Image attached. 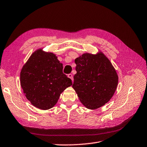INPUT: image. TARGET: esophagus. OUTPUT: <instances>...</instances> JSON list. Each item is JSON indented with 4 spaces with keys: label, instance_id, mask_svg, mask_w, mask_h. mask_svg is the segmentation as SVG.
Here are the masks:
<instances>
[{
    "label": "esophagus",
    "instance_id": "1",
    "mask_svg": "<svg viewBox=\"0 0 147 147\" xmlns=\"http://www.w3.org/2000/svg\"><path fill=\"white\" fill-rule=\"evenodd\" d=\"M68 77L69 78H70L71 80H72L73 81V80H74V77H73V75H72V74H68Z\"/></svg>",
    "mask_w": 147,
    "mask_h": 147
}]
</instances>
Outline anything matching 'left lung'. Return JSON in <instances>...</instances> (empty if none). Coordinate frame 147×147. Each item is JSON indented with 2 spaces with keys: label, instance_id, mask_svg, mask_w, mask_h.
<instances>
[{
  "label": "left lung",
  "instance_id": "obj_1",
  "mask_svg": "<svg viewBox=\"0 0 147 147\" xmlns=\"http://www.w3.org/2000/svg\"><path fill=\"white\" fill-rule=\"evenodd\" d=\"M77 74L72 88L83 105L95 110L110 100L117 90L118 76L103 53H84L75 59Z\"/></svg>",
  "mask_w": 147,
  "mask_h": 147
}]
</instances>
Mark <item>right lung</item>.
<instances>
[{
    "instance_id": "right-lung-1",
    "label": "right lung",
    "mask_w": 147,
    "mask_h": 147,
    "mask_svg": "<svg viewBox=\"0 0 147 147\" xmlns=\"http://www.w3.org/2000/svg\"><path fill=\"white\" fill-rule=\"evenodd\" d=\"M63 69V64L53 53L38 49L31 55L21 69L20 83L32 105L48 110L56 104L61 93L72 84Z\"/></svg>"
}]
</instances>
